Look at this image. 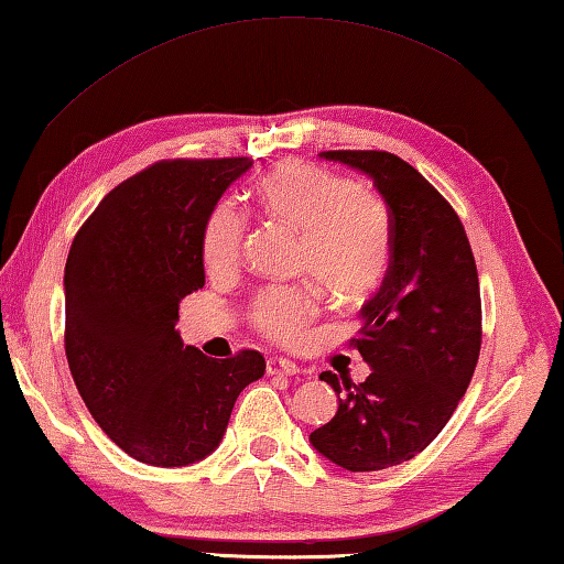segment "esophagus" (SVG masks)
Returning a JSON list of instances; mask_svg holds the SVG:
<instances>
[{
    "mask_svg": "<svg viewBox=\"0 0 564 564\" xmlns=\"http://www.w3.org/2000/svg\"><path fill=\"white\" fill-rule=\"evenodd\" d=\"M265 373L291 378V376L299 373V366H295V362H291V360H285V358H269V360H265Z\"/></svg>",
    "mask_w": 564,
    "mask_h": 564,
    "instance_id": "1",
    "label": "esophagus"
}]
</instances>
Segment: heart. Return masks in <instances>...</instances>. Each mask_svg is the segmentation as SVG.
Returning a JSON list of instances; mask_svg holds the SVG:
<instances>
[{"instance_id": "b5f03b06", "label": "heart", "mask_w": 564, "mask_h": 564, "mask_svg": "<svg viewBox=\"0 0 564 564\" xmlns=\"http://www.w3.org/2000/svg\"><path fill=\"white\" fill-rule=\"evenodd\" d=\"M256 202L271 221L301 234L295 271L333 301L356 303L383 283L393 259V221L373 191L328 169L289 161L259 181ZM243 241L246 216L234 202H221L204 226L206 269L231 271ZM316 313L318 299L311 285H279L256 299L251 318L263 336L295 343Z\"/></svg>"}]
</instances>
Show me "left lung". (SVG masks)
Masks as SVG:
<instances>
[{
  "instance_id": "left-lung-1",
  "label": "left lung",
  "mask_w": 564,
  "mask_h": 564,
  "mask_svg": "<svg viewBox=\"0 0 564 564\" xmlns=\"http://www.w3.org/2000/svg\"><path fill=\"white\" fill-rule=\"evenodd\" d=\"M366 174L393 221V259L352 338L370 376L321 380L338 393V413L311 445L350 473L386 470L431 445L475 373L482 340L480 283L460 218L431 181L388 151H321Z\"/></svg>"
}]
</instances>
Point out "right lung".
<instances>
[{
	"instance_id": "add662e5",
	"label": "right lung",
	"mask_w": 564,
	"mask_h": 564,
	"mask_svg": "<svg viewBox=\"0 0 564 564\" xmlns=\"http://www.w3.org/2000/svg\"><path fill=\"white\" fill-rule=\"evenodd\" d=\"M251 159L161 161L101 198L64 269V348L91 417L133 460L184 467L212 455L259 350L206 358L184 346L178 303L204 289V226Z\"/></svg>"
}]
</instances>
